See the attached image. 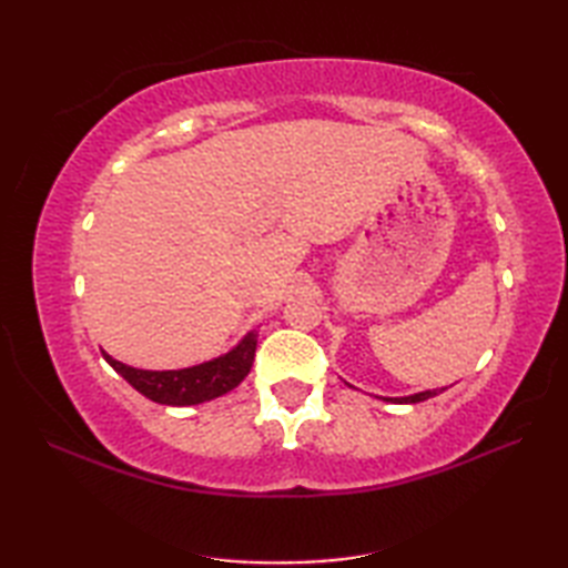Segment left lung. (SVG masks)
<instances>
[{"instance_id": "obj_1", "label": "left lung", "mask_w": 568, "mask_h": 568, "mask_svg": "<svg viewBox=\"0 0 568 568\" xmlns=\"http://www.w3.org/2000/svg\"><path fill=\"white\" fill-rule=\"evenodd\" d=\"M437 395V390H425V393H417V395H407V397H385V400L390 403H422V400H429V397Z\"/></svg>"}]
</instances>
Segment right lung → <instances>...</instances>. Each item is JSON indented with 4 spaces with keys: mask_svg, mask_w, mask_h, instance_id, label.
Listing matches in <instances>:
<instances>
[{
    "mask_svg": "<svg viewBox=\"0 0 568 568\" xmlns=\"http://www.w3.org/2000/svg\"><path fill=\"white\" fill-rule=\"evenodd\" d=\"M258 332L253 329L244 336L234 352H229L220 358L207 361V364L180 368V371H141L131 368L126 364H119L110 354H104L106 364L116 373H122L124 381H129L134 388L146 395L149 400L161 405H197L212 397H220L248 376L253 366V356H256Z\"/></svg>",
    "mask_w": 568,
    "mask_h": 568,
    "instance_id": "obj_1",
    "label": "right lung"
}]
</instances>
